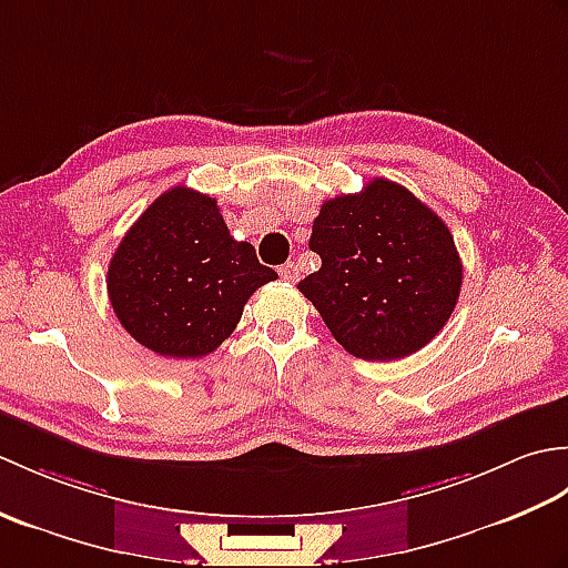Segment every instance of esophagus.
Masks as SVG:
<instances>
[{
  "mask_svg": "<svg viewBox=\"0 0 568 568\" xmlns=\"http://www.w3.org/2000/svg\"><path fill=\"white\" fill-rule=\"evenodd\" d=\"M281 277L285 283H297L300 281V271H297V265L295 263H285L283 268H281Z\"/></svg>",
  "mask_w": 568,
  "mask_h": 568,
  "instance_id": "obj_1",
  "label": "esophagus"
}]
</instances>
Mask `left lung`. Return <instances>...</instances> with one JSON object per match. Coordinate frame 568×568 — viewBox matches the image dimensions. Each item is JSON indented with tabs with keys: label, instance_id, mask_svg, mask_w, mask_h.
I'll use <instances>...</instances> for the list:
<instances>
[{
	"label": "left lung",
	"instance_id": "left-lung-1",
	"mask_svg": "<svg viewBox=\"0 0 568 568\" xmlns=\"http://www.w3.org/2000/svg\"><path fill=\"white\" fill-rule=\"evenodd\" d=\"M310 248L322 268L297 283L332 336L364 361L419 352L452 317L464 268L454 236L407 187L373 178L322 204Z\"/></svg>",
	"mask_w": 568,
	"mask_h": 568
}]
</instances>
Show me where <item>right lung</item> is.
Returning <instances> with one entry per match:
<instances>
[{
	"mask_svg": "<svg viewBox=\"0 0 568 568\" xmlns=\"http://www.w3.org/2000/svg\"><path fill=\"white\" fill-rule=\"evenodd\" d=\"M277 273L236 241L220 204L197 190H165L124 234L106 268L116 320L165 358L216 352L256 287Z\"/></svg>",
	"mask_w": 568,
	"mask_h": 568,
	"instance_id": "1",
	"label": "right lung"
}]
</instances>
